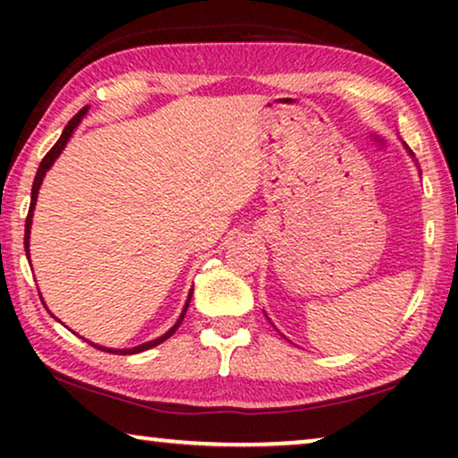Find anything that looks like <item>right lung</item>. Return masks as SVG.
Here are the masks:
<instances>
[{"label": "right lung", "instance_id": "add662e5", "mask_svg": "<svg viewBox=\"0 0 458 458\" xmlns=\"http://www.w3.org/2000/svg\"><path fill=\"white\" fill-rule=\"evenodd\" d=\"M85 112H87V108H83V110H79L77 114H74L71 121H68V124L64 127V131H62V135H60V140L54 143V148L49 149V152L43 156V160H41V165H39V168H37V174H35V181H33V190H30V206H29V215H27V223H24V250H27V259H29V235H30V218H33V210H35V204H37V193H39V187H41V181H43V177H46V173H47V168L54 165V160L58 158L60 156V152L62 149H64V146L68 143V140H71V135H72V131L77 129V124L81 123V118L85 116ZM191 293H193V290L190 292V296H187V302H185V309H183V312H181V317H179V321L173 325L171 329L166 331L165 335L162 337H158V340H152V342H146V344H141V346H135V348H129V350H112V348H102V346H96V344H91V346H96V348H99V350H104V352H112V354H137V352H143V350H149V348H154V346H158V344H162L165 340H168V337H171L174 331H177V327L181 325V321H183V317H185V312H187V306H190V300H191Z\"/></svg>", "mask_w": 458, "mask_h": 458}]
</instances>
